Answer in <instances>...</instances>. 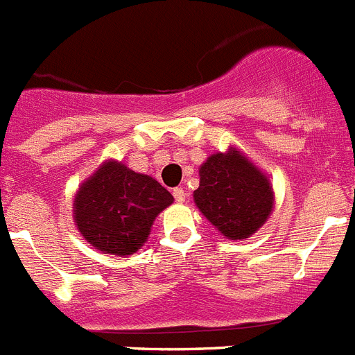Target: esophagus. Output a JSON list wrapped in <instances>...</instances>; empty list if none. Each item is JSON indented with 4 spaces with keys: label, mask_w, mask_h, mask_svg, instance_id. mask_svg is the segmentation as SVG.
<instances>
[{
    "label": "esophagus",
    "mask_w": 355,
    "mask_h": 355,
    "mask_svg": "<svg viewBox=\"0 0 355 355\" xmlns=\"http://www.w3.org/2000/svg\"><path fill=\"white\" fill-rule=\"evenodd\" d=\"M172 196H174L175 202H184V199H187V193H184L183 188H174V192H172Z\"/></svg>",
    "instance_id": "34e87169"
}]
</instances>
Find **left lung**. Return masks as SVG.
<instances>
[{
    "instance_id": "obj_1",
    "label": "left lung",
    "mask_w": 355,
    "mask_h": 355,
    "mask_svg": "<svg viewBox=\"0 0 355 355\" xmlns=\"http://www.w3.org/2000/svg\"><path fill=\"white\" fill-rule=\"evenodd\" d=\"M193 200L227 240L252 236L270 216L274 190L265 174L236 147L215 153L199 168Z\"/></svg>"
}]
</instances>
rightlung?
<instances>
[{"mask_svg":"<svg viewBox=\"0 0 355 355\" xmlns=\"http://www.w3.org/2000/svg\"><path fill=\"white\" fill-rule=\"evenodd\" d=\"M174 197L150 175L108 159L74 197V222L81 236L103 254L130 256L147 241L150 225Z\"/></svg>","mask_w":355,"mask_h":355,"instance_id":"add662e5","label":"right lung"}]
</instances>
